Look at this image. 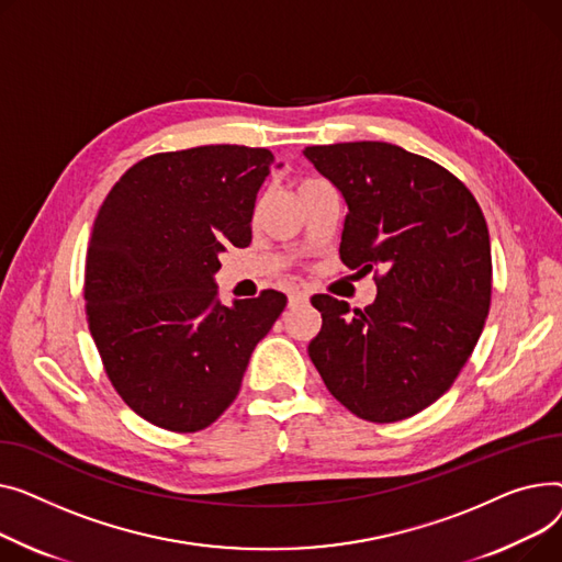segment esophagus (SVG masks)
Wrapping results in <instances>:
<instances>
[{
	"label": "esophagus",
	"mask_w": 562,
	"mask_h": 562,
	"mask_svg": "<svg viewBox=\"0 0 562 562\" xmlns=\"http://www.w3.org/2000/svg\"><path fill=\"white\" fill-rule=\"evenodd\" d=\"M288 302H290V306L306 304V302H308V294H306L304 290H300V288H294V290H290V294H288Z\"/></svg>",
	"instance_id": "34e87169"
}]
</instances>
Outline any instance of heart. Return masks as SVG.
Returning <instances> with one entry per match:
<instances>
[{
  "mask_svg": "<svg viewBox=\"0 0 562 562\" xmlns=\"http://www.w3.org/2000/svg\"><path fill=\"white\" fill-rule=\"evenodd\" d=\"M324 179H317V177H306V179H302L300 183H296V192H304V190H308V188H313L315 183H322Z\"/></svg>",
  "mask_w": 562,
  "mask_h": 562,
  "instance_id": "b5f03b06",
  "label": "heart"
}]
</instances>
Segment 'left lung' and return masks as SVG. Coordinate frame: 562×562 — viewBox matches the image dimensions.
I'll list each match as a JSON object with an SVG mask.
<instances>
[{"mask_svg":"<svg viewBox=\"0 0 562 562\" xmlns=\"http://www.w3.org/2000/svg\"><path fill=\"white\" fill-rule=\"evenodd\" d=\"M345 196L340 260L372 272L376 300L315 294L308 356L356 417L390 424L431 406L472 356L490 311L492 256L481 206L442 165L390 143L306 147Z\"/></svg>","mask_w":562,"mask_h":562,"instance_id":"8db88e82","label":"left lung"}]
</instances>
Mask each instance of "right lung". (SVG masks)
<instances>
[{
	"label": "right lung",
	"instance_id": "right-lung-1",
	"mask_svg": "<svg viewBox=\"0 0 562 562\" xmlns=\"http://www.w3.org/2000/svg\"><path fill=\"white\" fill-rule=\"evenodd\" d=\"M274 154L204 145L128 168L94 217L83 300L90 336L124 404L154 426L194 434L234 400L285 294L224 306L220 254L251 243L256 194Z\"/></svg>",
	"mask_w": 562,
	"mask_h": 562
}]
</instances>
